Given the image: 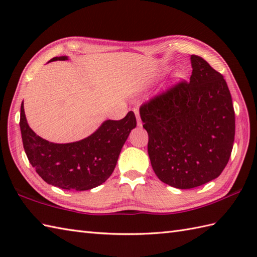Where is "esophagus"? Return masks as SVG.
Returning <instances> with one entry per match:
<instances>
[{
    "instance_id": "obj_1",
    "label": "esophagus",
    "mask_w": 257,
    "mask_h": 257,
    "mask_svg": "<svg viewBox=\"0 0 257 257\" xmlns=\"http://www.w3.org/2000/svg\"><path fill=\"white\" fill-rule=\"evenodd\" d=\"M134 111H135L136 117H137V124L139 125V127H141V125H143V122H141L140 114H139V110H138V109H134Z\"/></svg>"
}]
</instances>
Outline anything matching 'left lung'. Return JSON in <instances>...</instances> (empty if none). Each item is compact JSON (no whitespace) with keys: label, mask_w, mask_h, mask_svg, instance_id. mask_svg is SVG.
<instances>
[{"label":"left lung","mask_w":257,"mask_h":257,"mask_svg":"<svg viewBox=\"0 0 257 257\" xmlns=\"http://www.w3.org/2000/svg\"><path fill=\"white\" fill-rule=\"evenodd\" d=\"M190 81H180L140 107L157 177L177 189L212 181L224 170L235 135L232 97L222 74L191 55Z\"/></svg>","instance_id":"1"}]
</instances>
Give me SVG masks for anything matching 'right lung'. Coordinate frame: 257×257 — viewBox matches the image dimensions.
I'll return each instance as SVG.
<instances>
[{
    "label": "right lung",
    "instance_id": "1",
    "mask_svg": "<svg viewBox=\"0 0 257 257\" xmlns=\"http://www.w3.org/2000/svg\"><path fill=\"white\" fill-rule=\"evenodd\" d=\"M67 58L54 57L50 62ZM136 125L135 113L129 111L121 120L103 121L83 140L54 144L33 132L27 123L23 102L21 105L20 127L27 159L45 182L64 190H90L105 182L114 170L122 146Z\"/></svg>",
    "mask_w": 257,
    "mask_h": 257
}]
</instances>
